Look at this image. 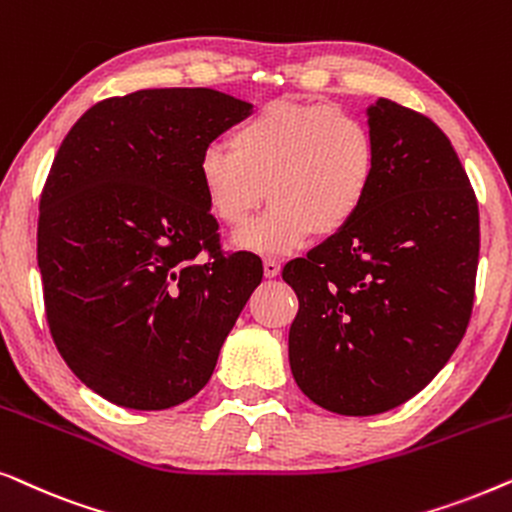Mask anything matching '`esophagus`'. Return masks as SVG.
I'll list each match as a JSON object with an SVG mask.
<instances>
[{
	"label": "esophagus",
	"mask_w": 512,
	"mask_h": 512,
	"mask_svg": "<svg viewBox=\"0 0 512 512\" xmlns=\"http://www.w3.org/2000/svg\"><path fill=\"white\" fill-rule=\"evenodd\" d=\"M279 270H282V263H279L277 258H265V261H263L265 277H277Z\"/></svg>",
	"instance_id": "1"
}]
</instances>
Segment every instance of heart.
<instances>
[{
  "label": "heart",
  "mask_w": 512,
  "mask_h": 512,
  "mask_svg": "<svg viewBox=\"0 0 512 512\" xmlns=\"http://www.w3.org/2000/svg\"><path fill=\"white\" fill-rule=\"evenodd\" d=\"M228 144L200 153L198 179L209 212L228 228H242L268 193L263 219L235 237L256 254H289L312 233L345 230L380 163L370 123L340 104L270 102L237 123Z\"/></svg>",
  "instance_id": "heart-1"
}]
</instances>
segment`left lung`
Returning a JSON list of instances; mask_svg holds the SVG:
<instances>
[{
	"label": "left lung",
	"mask_w": 512,
	"mask_h": 512,
	"mask_svg": "<svg viewBox=\"0 0 512 512\" xmlns=\"http://www.w3.org/2000/svg\"><path fill=\"white\" fill-rule=\"evenodd\" d=\"M368 123L380 163L366 205L282 272L298 296L293 380L349 417L396 408L450 361L480 254L478 200L445 132L391 100H377Z\"/></svg>",
	"instance_id": "1"
}]
</instances>
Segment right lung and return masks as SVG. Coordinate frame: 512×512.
Returning a JSON list of instances; mask_svg holds the SVG:
<instances>
[{"mask_svg":"<svg viewBox=\"0 0 512 512\" xmlns=\"http://www.w3.org/2000/svg\"><path fill=\"white\" fill-rule=\"evenodd\" d=\"M249 114L212 88L137 90L90 107L55 153L37 230L46 321L111 403L193 398L261 284V258L221 251L198 179L200 153Z\"/></svg>","mask_w":512,"mask_h":512,"instance_id":"1","label":"right lung"}]
</instances>
